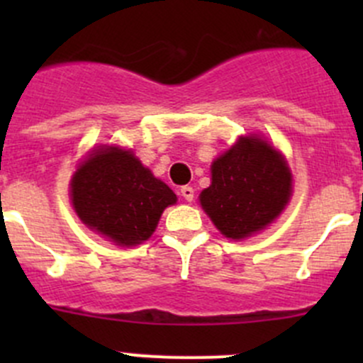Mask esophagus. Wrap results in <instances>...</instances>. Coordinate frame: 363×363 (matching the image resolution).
Returning <instances> with one entry per match:
<instances>
[{
	"mask_svg": "<svg viewBox=\"0 0 363 363\" xmlns=\"http://www.w3.org/2000/svg\"><path fill=\"white\" fill-rule=\"evenodd\" d=\"M181 195H182V199L188 200V202H191L193 196H195V189H193L191 186H182V188H181Z\"/></svg>",
	"mask_w": 363,
	"mask_h": 363,
	"instance_id": "esophagus-1",
	"label": "esophagus"
}]
</instances>
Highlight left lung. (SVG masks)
Here are the masks:
<instances>
[{"instance_id":"obj_1","label":"left lung","mask_w":363,"mask_h":363,"mask_svg":"<svg viewBox=\"0 0 363 363\" xmlns=\"http://www.w3.org/2000/svg\"><path fill=\"white\" fill-rule=\"evenodd\" d=\"M200 203L228 239H244L272 223L291 195L286 161L258 137L240 138L212 163Z\"/></svg>"}]
</instances>
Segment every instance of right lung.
<instances>
[{"label":"right lung","mask_w":363,"mask_h":363,"mask_svg":"<svg viewBox=\"0 0 363 363\" xmlns=\"http://www.w3.org/2000/svg\"><path fill=\"white\" fill-rule=\"evenodd\" d=\"M72 202L82 223L119 246L152 235L175 193L130 151L96 149L72 179Z\"/></svg>","instance_id":"right-lung-1"}]
</instances>
